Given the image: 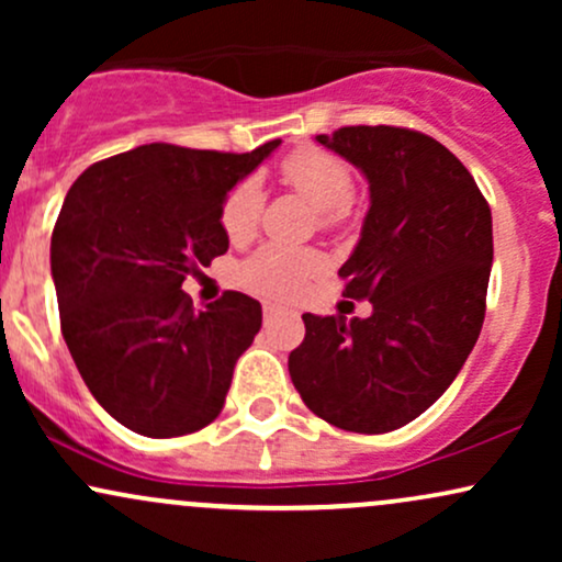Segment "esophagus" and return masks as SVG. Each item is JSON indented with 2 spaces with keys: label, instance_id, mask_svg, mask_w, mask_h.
<instances>
[{
  "label": "esophagus",
  "instance_id": "esophagus-1",
  "mask_svg": "<svg viewBox=\"0 0 562 562\" xmlns=\"http://www.w3.org/2000/svg\"><path fill=\"white\" fill-rule=\"evenodd\" d=\"M277 314H285V306H280V303H272V301L263 303V319H274Z\"/></svg>",
  "mask_w": 562,
  "mask_h": 562
}]
</instances>
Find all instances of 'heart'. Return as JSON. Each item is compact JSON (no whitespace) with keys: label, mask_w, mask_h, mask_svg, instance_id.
Segmentation results:
<instances>
[{"label":"heart","mask_w":562,"mask_h":562,"mask_svg":"<svg viewBox=\"0 0 562 562\" xmlns=\"http://www.w3.org/2000/svg\"><path fill=\"white\" fill-rule=\"evenodd\" d=\"M282 179L301 192L314 209L322 211V222L338 224L348 214L353 195V173L340 158L325 150H299L282 164ZM261 187L245 179L229 192L222 205V227L232 243L248 240L256 232L261 214ZM322 267V256L308 248H282L263 245L259 254L243 267L245 285L267 295H290Z\"/></svg>","instance_id":"heart-1"}]
</instances>
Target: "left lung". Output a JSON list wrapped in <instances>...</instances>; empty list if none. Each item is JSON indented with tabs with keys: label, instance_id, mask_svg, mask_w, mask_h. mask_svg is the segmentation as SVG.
Masks as SVG:
<instances>
[{
	"label": "left lung",
	"instance_id": "1",
	"mask_svg": "<svg viewBox=\"0 0 562 562\" xmlns=\"http://www.w3.org/2000/svg\"><path fill=\"white\" fill-rule=\"evenodd\" d=\"M319 145L370 184L362 235L338 269L367 319L303 314L288 370L303 404L335 428L389 434L449 389L481 335L492 211L441 142L398 126H344Z\"/></svg>",
	"mask_w": 562,
	"mask_h": 562
}]
</instances>
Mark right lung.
Instances as JSON below:
<instances>
[{
    "label": "right lung",
    "mask_w": 562,
    "mask_h": 562,
    "mask_svg": "<svg viewBox=\"0 0 562 562\" xmlns=\"http://www.w3.org/2000/svg\"><path fill=\"white\" fill-rule=\"evenodd\" d=\"M277 147L153 142L89 166L63 200L49 248L63 338L92 396L134 434H195L222 412L261 303L227 290L195 312L182 282L227 254L224 200Z\"/></svg>",
    "instance_id": "1"
}]
</instances>
